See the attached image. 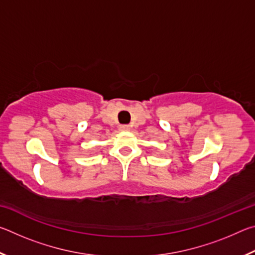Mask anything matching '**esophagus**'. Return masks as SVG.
Instances as JSON below:
<instances>
[{
	"label": "esophagus",
	"instance_id": "obj_1",
	"mask_svg": "<svg viewBox=\"0 0 255 255\" xmlns=\"http://www.w3.org/2000/svg\"><path fill=\"white\" fill-rule=\"evenodd\" d=\"M129 129H130V127H129L128 125H123V126H120V130L123 131H128Z\"/></svg>",
	"mask_w": 255,
	"mask_h": 255
}]
</instances>
